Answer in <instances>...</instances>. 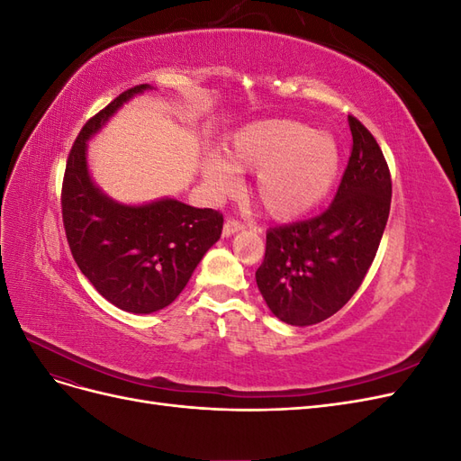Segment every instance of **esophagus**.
<instances>
[{"label":"esophagus","mask_w":461,"mask_h":461,"mask_svg":"<svg viewBox=\"0 0 461 461\" xmlns=\"http://www.w3.org/2000/svg\"><path fill=\"white\" fill-rule=\"evenodd\" d=\"M242 229H244V225H242L240 221L227 219L225 225H222V236H232L234 232H239V230H242Z\"/></svg>","instance_id":"obj_1"}]
</instances>
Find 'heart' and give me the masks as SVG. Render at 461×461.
<instances>
[{
  "mask_svg": "<svg viewBox=\"0 0 461 461\" xmlns=\"http://www.w3.org/2000/svg\"><path fill=\"white\" fill-rule=\"evenodd\" d=\"M205 183L217 192L236 185V171L258 173L252 194L273 219H296L327 198L340 171V149L330 134L298 121L273 119L236 132L227 159H203Z\"/></svg>",
  "mask_w": 461,
  "mask_h": 461,
  "instance_id": "heart-1",
  "label": "heart"
}]
</instances>
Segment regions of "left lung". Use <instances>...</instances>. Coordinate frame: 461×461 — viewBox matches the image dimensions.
<instances>
[{
  "instance_id": "obj_1",
  "label": "left lung",
  "mask_w": 461,
  "mask_h": 461,
  "mask_svg": "<svg viewBox=\"0 0 461 461\" xmlns=\"http://www.w3.org/2000/svg\"><path fill=\"white\" fill-rule=\"evenodd\" d=\"M352 151L332 203L312 219L271 227L256 271L269 310L288 325L337 313L364 283L390 213L393 180L381 146L348 115Z\"/></svg>"
}]
</instances>
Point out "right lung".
Here are the masks:
<instances>
[{
	"label": "right lung",
	"instance_id": "obj_1",
	"mask_svg": "<svg viewBox=\"0 0 461 461\" xmlns=\"http://www.w3.org/2000/svg\"><path fill=\"white\" fill-rule=\"evenodd\" d=\"M124 90L86 121L68 151L61 213L71 254L100 294L131 313L169 305L222 230V213L178 200L122 205L95 188L86 167V140L134 94Z\"/></svg>",
	"mask_w": 461,
	"mask_h": 461
}]
</instances>
